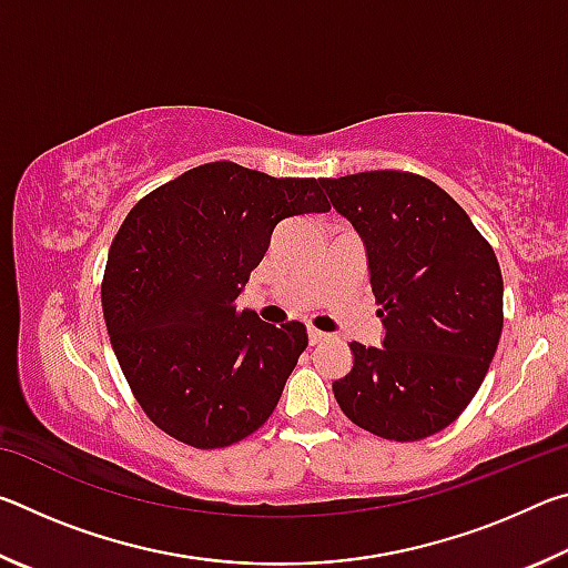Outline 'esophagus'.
I'll return each mask as SVG.
<instances>
[{
    "mask_svg": "<svg viewBox=\"0 0 568 568\" xmlns=\"http://www.w3.org/2000/svg\"><path fill=\"white\" fill-rule=\"evenodd\" d=\"M328 338H331L328 333H323V331H318V328H307V341H311V345H318V343L328 341Z\"/></svg>",
    "mask_w": 568,
    "mask_h": 568,
    "instance_id": "1",
    "label": "esophagus"
}]
</instances>
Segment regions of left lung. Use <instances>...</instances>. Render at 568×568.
<instances>
[{
  "instance_id": "left-lung-1",
  "label": "left lung",
  "mask_w": 568,
  "mask_h": 568,
  "mask_svg": "<svg viewBox=\"0 0 568 568\" xmlns=\"http://www.w3.org/2000/svg\"><path fill=\"white\" fill-rule=\"evenodd\" d=\"M321 185L365 243L386 328L381 348L351 343L353 368L333 383L335 400L381 438L434 436L476 396L501 338L494 247L428 178L371 170Z\"/></svg>"
}]
</instances>
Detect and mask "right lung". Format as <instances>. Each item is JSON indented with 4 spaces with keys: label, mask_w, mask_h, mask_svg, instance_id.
I'll return each instance as SVG.
<instances>
[{
    "label": "right lung",
    "mask_w": 568,
    "mask_h": 568,
    "mask_svg": "<svg viewBox=\"0 0 568 568\" xmlns=\"http://www.w3.org/2000/svg\"><path fill=\"white\" fill-rule=\"evenodd\" d=\"M315 178L207 162L140 200L112 240L102 311L134 398L168 436L225 448L275 410L305 325L237 311L285 217L328 213Z\"/></svg>",
    "instance_id": "add662e5"
}]
</instances>
